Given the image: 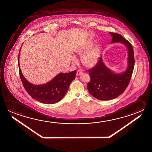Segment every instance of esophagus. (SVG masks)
<instances>
[{
    "mask_svg": "<svg viewBox=\"0 0 152 152\" xmlns=\"http://www.w3.org/2000/svg\"><path fill=\"white\" fill-rule=\"evenodd\" d=\"M83 73V72L80 70V69H78L77 70V75L78 76V75H81Z\"/></svg>",
    "mask_w": 152,
    "mask_h": 152,
    "instance_id": "obj_1",
    "label": "esophagus"
}]
</instances>
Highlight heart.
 <instances>
[{
  "instance_id": "heart-1",
  "label": "heart",
  "mask_w": 152,
  "mask_h": 152,
  "mask_svg": "<svg viewBox=\"0 0 152 152\" xmlns=\"http://www.w3.org/2000/svg\"><path fill=\"white\" fill-rule=\"evenodd\" d=\"M94 44V41L90 40L76 50L78 55L82 56L81 61L83 64L88 68L95 66L99 60L101 47L99 45L93 47ZM73 61L76 62L77 59L73 57Z\"/></svg>"
}]
</instances>
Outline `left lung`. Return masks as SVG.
<instances>
[{"label":"left lung","mask_w":152,"mask_h":152,"mask_svg":"<svg viewBox=\"0 0 152 152\" xmlns=\"http://www.w3.org/2000/svg\"><path fill=\"white\" fill-rule=\"evenodd\" d=\"M110 34L113 36L111 43L121 42L127 47L129 66L125 72L115 74L105 66L100 57L96 65L89 69L91 80L87 84V89L92 96L100 100L113 99L123 94L129 84L134 66L132 44L119 34Z\"/></svg>","instance_id":"1"}]
</instances>
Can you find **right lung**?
<instances>
[{
	"instance_id": "obj_1",
	"label": "right lung",
	"mask_w": 152,
	"mask_h": 152,
	"mask_svg": "<svg viewBox=\"0 0 152 152\" xmlns=\"http://www.w3.org/2000/svg\"><path fill=\"white\" fill-rule=\"evenodd\" d=\"M19 57V55L18 63ZM19 69L23 86L28 94L34 99L45 104H53L61 101L68 91L71 82L75 80L77 73L75 70L67 73H61L49 83L42 85H34L23 76L20 66Z\"/></svg>"
}]
</instances>
